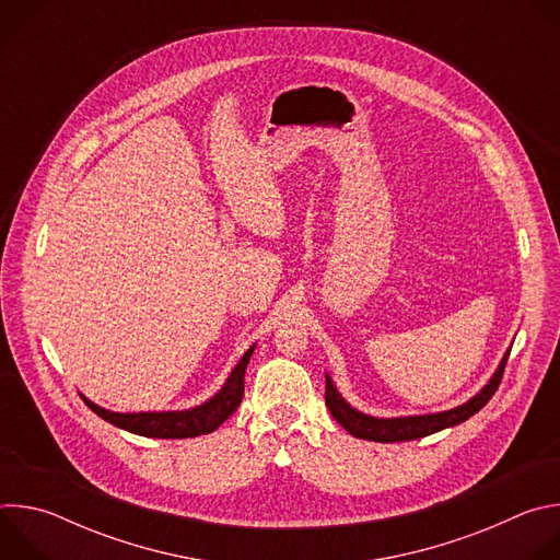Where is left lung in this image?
I'll return each instance as SVG.
<instances>
[{"label":"left lung","instance_id":"8db88e82","mask_svg":"<svg viewBox=\"0 0 560 560\" xmlns=\"http://www.w3.org/2000/svg\"><path fill=\"white\" fill-rule=\"evenodd\" d=\"M508 357H510V350L505 352V357H503L501 365L497 368L494 376L488 381V385L481 392L471 396L467 404H463L458 408H452L447 412L423 415V417H396V419L368 417V415L354 410L346 401V398L337 392V387H335V383L328 374H326V406H328L330 415L337 419V423L343 425L357 439L376 441V443H396V441L423 439L428 434H434V432H441L445 428L458 425V423L467 421L469 417H474L478 410H481L501 385Z\"/></svg>","mask_w":560,"mask_h":560}]
</instances>
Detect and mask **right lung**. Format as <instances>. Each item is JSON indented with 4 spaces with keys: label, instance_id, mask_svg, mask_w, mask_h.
Masks as SVG:
<instances>
[{
    "label": "right lung",
    "instance_id": "1",
    "mask_svg": "<svg viewBox=\"0 0 560 560\" xmlns=\"http://www.w3.org/2000/svg\"><path fill=\"white\" fill-rule=\"evenodd\" d=\"M255 352V346L242 357L230 372L228 381L223 387L208 398L206 404L190 408V410H177V412H132V415H121V412H110L106 408L95 406L89 401L86 396L84 404L104 421L128 430L139 436H150V439H190V436H201L214 432L236 408L244 398V374L248 368V361Z\"/></svg>",
    "mask_w": 560,
    "mask_h": 560
}]
</instances>
